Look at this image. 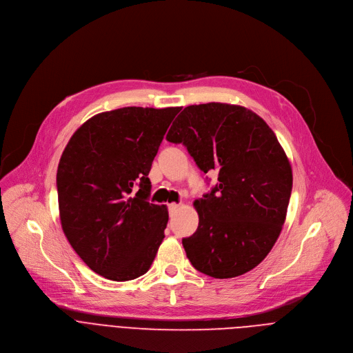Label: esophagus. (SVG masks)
I'll use <instances>...</instances> for the list:
<instances>
[{
  "label": "esophagus",
  "instance_id": "34e87169",
  "mask_svg": "<svg viewBox=\"0 0 353 353\" xmlns=\"http://www.w3.org/2000/svg\"><path fill=\"white\" fill-rule=\"evenodd\" d=\"M179 207H180V204H169V205H168V208H169V212H170V214H173Z\"/></svg>",
  "mask_w": 353,
  "mask_h": 353
}]
</instances>
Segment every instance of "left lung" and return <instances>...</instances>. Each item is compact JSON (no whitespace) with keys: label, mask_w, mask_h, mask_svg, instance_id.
Returning a JSON list of instances; mask_svg holds the SVG:
<instances>
[{"label":"left lung","mask_w":353,"mask_h":353,"mask_svg":"<svg viewBox=\"0 0 353 353\" xmlns=\"http://www.w3.org/2000/svg\"><path fill=\"white\" fill-rule=\"evenodd\" d=\"M166 139L183 143L204 173L216 172L211 192L194 201L196 232L183 239L192 267L218 279L256 268L285 223L292 168L268 124L228 103L187 106Z\"/></svg>","instance_id":"left-lung-1"}]
</instances>
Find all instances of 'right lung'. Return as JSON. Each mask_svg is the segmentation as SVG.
Wrapping results in <instances>:
<instances>
[{
    "label": "right lung",
    "instance_id": "1",
    "mask_svg": "<svg viewBox=\"0 0 353 353\" xmlns=\"http://www.w3.org/2000/svg\"><path fill=\"white\" fill-rule=\"evenodd\" d=\"M181 108H123L85 121L57 169L61 226L96 274L124 282L152 265L169 221L150 204L149 170Z\"/></svg>",
    "mask_w": 353,
    "mask_h": 353
}]
</instances>
